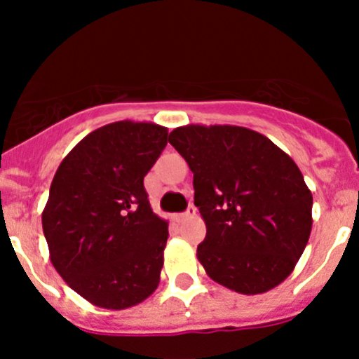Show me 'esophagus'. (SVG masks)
<instances>
[{
  "label": "esophagus",
  "instance_id": "34e87169",
  "mask_svg": "<svg viewBox=\"0 0 359 359\" xmlns=\"http://www.w3.org/2000/svg\"><path fill=\"white\" fill-rule=\"evenodd\" d=\"M193 215H196V206L193 205V203H189V206H187V210L186 212H182L180 213V219H186V217H193Z\"/></svg>",
  "mask_w": 359,
  "mask_h": 359
}]
</instances>
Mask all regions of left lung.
Here are the masks:
<instances>
[{
	"instance_id": "1",
	"label": "left lung",
	"mask_w": 359,
	"mask_h": 359,
	"mask_svg": "<svg viewBox=\"0 0 359 359\" xmlns=\"http://www.w3.org/2000/svg\"><path fill=\"white\" fill-rule=\"evenodd\" d=\"M168 142L194 173L206 224L196 255L206 274L245 295L287 280L313 227V194L295 161L243 126H179Z\"/></svg>"
}]
</instances>
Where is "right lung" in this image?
I'll use <instances>...</instances> for the list:
<instances>
[{"instance_id":"right-lung-1","label":"right lung","mask_w":359,"mask_h":359,"mask_svg":"<svg viewBox=\"0 0 359 359\" xmlns=\"http://www.w3.org/2000/svg\"><path fill=\"white\" fill-rule=\"evenodd\" d=\"M166 142L165 126L116 121L57 168L41 215L50 260L93 306L126 309L158 288L168 222L151 208L144 177Z\"/></svg>"}]
</instances>
